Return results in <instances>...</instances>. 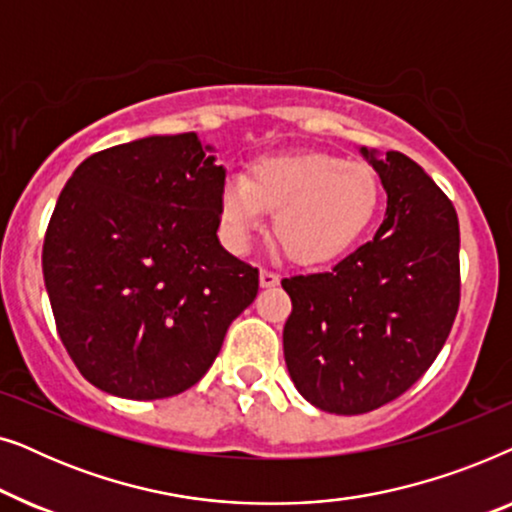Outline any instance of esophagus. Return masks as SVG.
<instances>
[{"label":"esophagus","mask_w":512,"mask_h":512,"mask_svg":"<svg viewBox=\"0 0 512 512\" xmlns=\"http://www.w3.org/2000/svg\"><path fill=\"white\" fill-rule=\"evenodd\" d=\"M258 282H261L263 289H270V286H277L279 284V275L270 270H261V275H258Z\"/></svg>","instance_id":"1"}]
</instances>
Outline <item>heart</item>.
<instances>
[{
    "label": "heart",
    "instance_id": "heart-1",
    "mask_svg": "<svg viewBox=\"0 0 512 512\" xmlns=\"http://www.w3.org/2000/svg\"><path fill=\"white\" fill-rule=\"evenodd\" d=\"M382 202L375 170L331 153L265 156L247 179L228 177L219 193L223 244L244 254L272 212V235L300 265L328 263L356 247Z\"/></svg>",
    "mask_w": 512,
    "mask_h": 512
}]
</instances>
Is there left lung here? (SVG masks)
<instances>
[{"label": "left lung", "instance_id": "obj_1", "mask_svg": "<svg viewBox=\"0 0 512 512\" xmlns=\"http://www.w3.org/2000/svg\"><path fill=\"white\" fill-rule=\"evenodd\" d=\"M387 193L375 237L328 272L282 279L284 361L300 396L363 415L422 377L459 310V221L415 160L359 146Z\"/></svg>", "mask_w": 512, "mask_h": 512}]
</instances>
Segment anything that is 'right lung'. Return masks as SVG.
Here are the masks:
<instances>
[{
	"label": "right lung",
	"instance_id": "1",
	"mask_svg": "<svg viewBox=\"0 0 512 512\" xmlns=\"http://www.w3.org/2000/svg\"><path fill=\"white\" fill-rule=\"evenodd\" d=\"M223 181L214 146L181 132L93 153L62 188L41 268L62 345L97 389L181 394L254 303L258 270L216 237Z\"/></svg>",
	"mask_w": 512,
	"mask_h": 512
}]
</instances>
